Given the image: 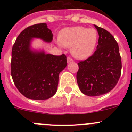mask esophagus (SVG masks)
Here are the masks:
<instances>
[{
  "mask_svg": "<svg viewBox=\"0 0 132 132\" xmlns=\"http://www.w3.org/2000/svg\"><path fill=\"white\" fill-rule=\"evenodd\" d=\"M73 60L71 57H67V63H70L73 62Z\"/></svg>",
  "mask_w": 132,
  "mask_h": 132,
  "instance_id": "34e87169",
  "label": "esophagus"
}]
</instances>
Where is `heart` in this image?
<instances>
[{"mask_svg":"<svg viewBox=\"0 0 132 132\" xmlns=\"http://www.w3.org/2000/svg\"><path fill=\"white\" fill-rule=\"evenodd\" d=\"M98 32L94 28L82 26L67 28L61 31L59 42L65 47H71V53L77 59H85L94 52Z\"/></svg>","mask_w":132,"mask_h":132,"instance_id":"1","label":"heart"}]
</instances>
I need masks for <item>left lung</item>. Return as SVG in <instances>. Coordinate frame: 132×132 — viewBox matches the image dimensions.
<instances>
[{
  "label": "left lung",
  "instance_id": "left-lung-1",
  "mask_svg": "<svg viewBox=\"0 0 132 132\" xmlns=\"http://www.w3.org/2000/svg\"><path fill=\"white\" fill-rule=\"evenodd\" d=\"M99 35L96 51L78 63L77 80L80 91L89 96L106 94L120 77L122 61L118 44L105 29L94 25Z\"/></svg>",
  "mask_w": 132,
  "mask_h": 132
}]
</instances>
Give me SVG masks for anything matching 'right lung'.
Here are the masks:
<instances>
[{
    "instance_id": "obj_1",
    "label": "right lung",
    "mask_w": 132,
    "mask_h": 132,
    "mask_svg": "<svg viewBox=\"0 0 132 132\" xmlns=\"http://www.w3.org/2000/svg\"><path fill=\"white\" fill-rule=\"evenodd\" d=\"M51 42L53 34L45 23L24 29L12 50L11 75L20 93L32 100H46L57 92L59 75L67 65L65 54L53 55L30 49L32 38Z\"/></svg>"
}]
</instances>
